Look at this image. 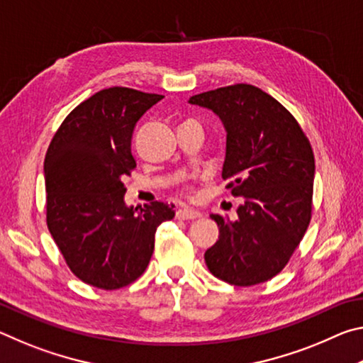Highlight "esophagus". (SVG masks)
<instances>
[{
	"label": "esophagus",
	"instance_id": "obj_1",
	"mask_svg": "<svg viewBox=\"0 0 363 363\" xmlns=\"http://www.w3.org/2000/svg\"><path fill=\"white\" fill-rule=\"evenodd\" d=\"M200 216H201V213L194 210V208H181V210H177V213H176L177 219H196Z\"/></svg>",
	"mask_w": 363,
	"mask_h": 363
}]
</instances>
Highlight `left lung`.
<instances>
[{
  "instance_id": "obj_1",
  "label": "left lung",
  "mask_w": 363,
  "mask_h": 363,
  "mask_svg": "<svg viewBox=\"0 0 363 363\" xmlns=\"http://www.w3.org/2000/svg\"><path fill=\"white\" fill-rule=\"evenodd\" d=\"M189 102L223 121V179L243 199L235 220L211 214L219 238L205 251L206 266L230 285L262 284L286 266L311 223L315 162L309 139L294 116L256 86H225Z\"/></svg>"
}]
</instances>
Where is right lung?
I'll list each match as a JSON object with an SVG mask.
<instances>
[{
	"instance_id": "obj_1",
	"label": "right lung",
	"mask_w": 363,
	"mask_h": 363,
	"mask_svg": "<svg viewBox=\"0 0 363 363\" xmlns=\"http://www.w3.org/2000/svg\"><path fill=\"white\" fill-rule=\"evenodd\" d=\"M163 96L102 89L67 115L45 158L46 223L67 266L84 284L118 290L144 274L157 227L174 205L125 203L123 177L136 168V123Z\"/></svg>"
}]
</instances>
